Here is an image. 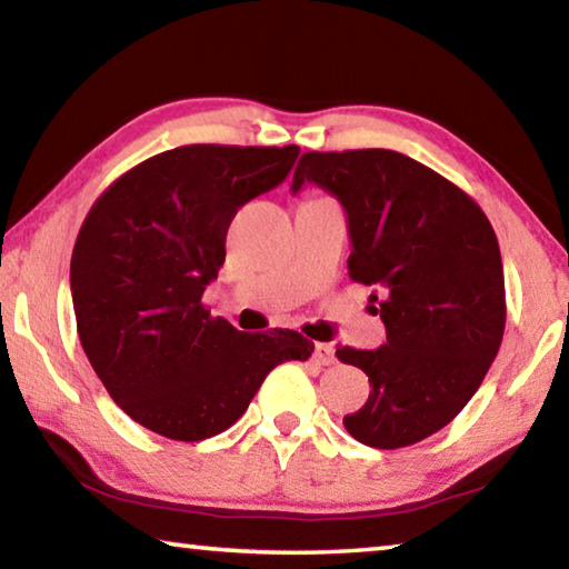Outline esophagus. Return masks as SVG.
I'll return each instance as SVG.
<instances>
[{"instance_id": "esophagus-1", "label": "esophagus", "mask_w": 569, "mask_h": 569, "mask_svg": "<svg viewBox=\"0 0 569 569\" xmlns=\"http://www.w3.org/2000/svg\"><path fill=\"white\" fill-rule=\"evenodd\" d=\"M313 356H316V361L323 363V366H329V363L336 361V351H333L331 343H316Z\"/></svg>"}]
</instances>
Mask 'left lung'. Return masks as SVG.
Instances as JSON below:
<instances>
[{"label":"left lung","mask_w":569,"mask_h":569,"mask_svg":"<svg viewBox=\"0 0 569 569\" xmlns=\"http://www.w3.org/2000/svg\"><path fill=\"white\" fill-rule=\"evenodd\" d=\"M316 182L349 218L351 281L377 286L387 326L377 351L339 346L371 393L343 417L366 447L437 435L475 397L505 336V271L495 228L455 182L393 150L303 152L291 190Z\"/></svg>","instance_id":"obj_1"}]
</instances>
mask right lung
<instances>
[{"label": "right lung", "instance_id": "obj_1", "mask_svg": "<svg viewBox=\"0 0 569 569\" xmlns=\"http://www.w3.org/2000/svg\"><path fill=\"white\" fill-rule=\"evenodd\" d=\"M296 158L298 146L166 150L122 172L77 233L82 349L112 401L160 437L220 435L278 363L313 353L298 331L240 333L200 301L238 208L283 182Z\"/></svg>", "mask_w": 569, "mask_h": 569}]
</instances>
